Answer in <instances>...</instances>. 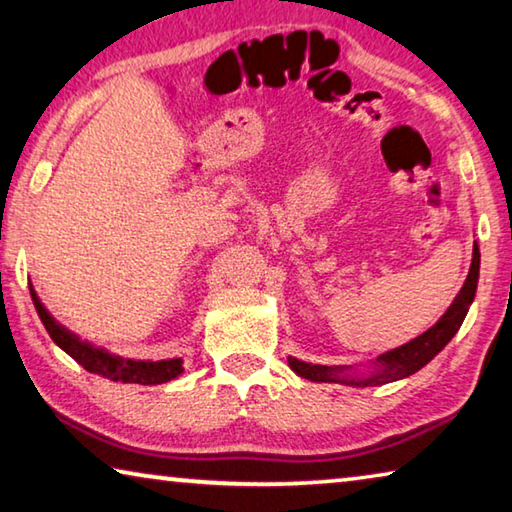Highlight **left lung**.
<instances>
[{"instance_id": "left-lung-1", "label": "left lung", "mask_w": 512, "mask_h": 512, "mask_svg": "<svg viewBox=\"0 0 512 512\" xmlns=\"http://www.w3.org/2000/svg\"><path fill=\"white\" fill-rule=\"evenodd\" d=\"M479 264H481V253H479V246L474 244L472 266H470V273H467L463 289L458 291V296L454 298V302L449 305L445 314L440 316L438 323L429 327L424 334H420L418 339H413L409 343L400 345V348L388 350L381 354V357H377L375 370H372L368 377L350 375V372H345L348 368L305 363L296 357H289L291 370L309 381H334V384H345V386H381V384H388V381H397L413 375V372H418L420 368L427 366V363L454 339L458 327L463 325L467 309H470L474 300L476 282H479Z\"/></svg>"}]
</instances>
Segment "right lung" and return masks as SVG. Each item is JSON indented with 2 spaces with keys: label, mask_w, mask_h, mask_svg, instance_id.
I'll return each instance as SVG.
<instances>
[{
  "label": "right lung",
  "mask_w": 512,
  "mask_h": 512,
  "mask_svg": "<svg viewBox=\"0 0 512 512\" xmlns=\"http://www.w3.org/2000/svg\"><path fill=\"white\" fill-rule=\"evenodd\" d=\"M31 298L33 305H36L38 316L42 325L51 336L60 350H65L69 357L76 363L94 372V375L106 377L110 381H124V384H142V386H153V384H164V381L176 379L180 372H183V359H167V361H133V359H121L117 354H110L108 350L97 348L88 341H81L74 332H69L58 320L49 314L42 305L36 291L31 287Z\"/></svg>",
  "instance_id": "right-lung-1"
}]
</instances>
